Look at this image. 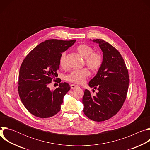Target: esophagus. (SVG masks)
I'll return each instance as SVG.
<instances>
[{
	"instance_id": "34e87169",
	"label": "esophagus",
	"mask_w": 150,
	"mask_h": 150,
	"mask_svg": "<svg viewBox=\"0 0 150 150\" xmlns=\"http://www.w3.org/2000/svg\"><path fill=\"white\" fill-rule=\"evenodd\" d=\"M78 87H79L78 85H75V84H71V89H72V90L76 89V88H78Z\"/></svg>"
}]
</instances>
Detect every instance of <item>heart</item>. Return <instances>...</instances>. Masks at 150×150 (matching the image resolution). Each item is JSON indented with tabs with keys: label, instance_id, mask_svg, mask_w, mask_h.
<instances>
[{
	"label": "heart",
	"instance_id": "b5f03b06",
	"mask_svg": "<svg viewBox=\"0 0 150 150\" xmlns=\"http://www.w3.org/2000/svg\"><path fill=\"white\" fill-rule=\"evenodd\" d=\"M76 51L79 56L85 59V63L93 70L100 68L103 63L102 56L97 52H93V49L87 45H80L76 47ZM60 65L62 68H67L66 54L62 53L60 59ZM90 76V72L87 68L72 71L66 76V79L71 82L81 84Z\"/></svg>",
	"mask_w": 150,
	"mask_h": 150
}]
</instances>
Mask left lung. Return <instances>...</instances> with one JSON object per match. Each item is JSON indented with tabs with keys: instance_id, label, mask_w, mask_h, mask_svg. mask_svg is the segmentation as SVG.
I'll use <instances>...</instances> for the list:
<instances>
[{
	"instance_id": "obj_1",
	"label": "left lung",
	"mask_w": 150,
	"mask_h": 150,
	"mask_svg": "<svg viewBox=\"0 0 150 150\" xmlns=\"http://www.w3.org/2000/svg\"><path fill=\"white\" fill-rule=\"evenodd\" d=\"M92 41L98 44L103 52L102 65L88 83L98 92L92 96L85 90L82 103L85 116L92 120L102 122L112 117L121 109L126 97L129 77L117 50L101 39Z\"/></svg>"
}]
</instances>
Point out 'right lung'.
I'll list each match as a JSON object with an SVG mask.
<instances>
[{
	"instance_id": "add662e5",
	"label": "right lung",
	"mask_w": 150,
	"mask_h": 150,
	"mask_svg": "<svg viewBox=\"0 0 150 150\" xmlns=\"http://www.w3.org/2000/svg\"><path fill=\"white\" fill-rule=\"evenodd\" d=\"M75 41L46 40L33 49L21 64L19 96L25 108L34 116L47 118L60 110L63 97L71 89L70 85L62 82L54 90H50L48 85L57 76L62 53Z\"/></svg>"
}]
</instances>
